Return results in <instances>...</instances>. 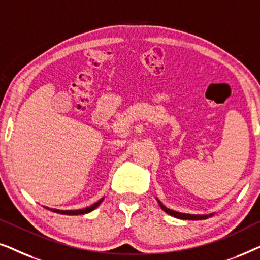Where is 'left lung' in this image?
Instances as JSON below:
<instances>
[{
  "label": "left lung",
  "mask_w": 260,
  "mask_h": 260,
  "mask_svg": "<svg viewBox=\"0 0 260 260\" xmlns=\"http://www.w3.org/2000/svg\"><path fill=\"white\" fill-rule=\"evenodd\" d=\"M159 206H161V208L166 213H168V214L175 216V218H179V219H183V220H202V219H207L208 218V215H195V214H186V213L175 212V211H173V209L167 208L166 206H163L161 204V202H159ZM211 215H213V214H211ZM211 215H209V216H211Z\"/></svg>",
  "instance_id": "obj_1"
}]
</instances>
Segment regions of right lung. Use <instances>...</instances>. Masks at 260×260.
<instances>
[{
	"label": "right lung",
	"instance_id": "obj_1",
	"mask_svg": "<svg viewBox=\"0 0 260 260\" xmlns=\"http://www.w3.org/2000/svg\"><path fill=\"white\" fill-rule=\"evenodd\" d=\"M103 201V199H101L98 202H95L90 207H86V208H83V209H77V211H60V209H51V211L55 212V213H60V214H66V215H79V214H85V213H88L91 211H93L94 208H97L99 205H101V202Z\"/></svg>",
	"mask_w": 260,
	"mask_h": 260
}]
</instances>
